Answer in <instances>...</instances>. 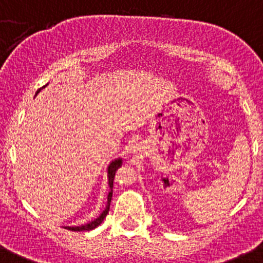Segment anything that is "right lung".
Segmentation results:
<instances>
[{"label": "right lung", "mask_w": 263, "mask_h": 263, "mask_svg": "<svg viewBox=\"0 0 263 263\" xmlns=\"http://www.w3.org/2000/svg\"><path fill=\"white\" fill-rule=\"evenodd\" d=\"M47 87V85L43 86L42 88H39L36 92V95L39 93L40 91L43 90V88ZM123 164V158H115L114 161H111L109 163V166H107V183H109V194H107V202H106V206H105V209L102 210L101 213H100V215L97 216L96 219H93V220L88 221V223L86 224H82V226H74V227H64L66 229H69V231L72 232H83V231H91V229H95L96 227H99L100 224L104 221V219L106 218L107 213H109V209H110V202H111V197H112V183H114V177H115V172L116 170L119 168V167Z\"/></svg>", "instance_id": "right-lung-1"}]
</instances>
